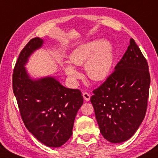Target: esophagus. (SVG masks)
I'll return each instance as SVG.
<instances>
[{
    "label": "esophagus",
    "mask_w": 158,
    "mask_h": 158,
    "mask_svg": "<svg viewBox=\"0 0 158 158\" xmlns=\"http://www.w3.org/2000/svg\"><path fill=\"white\" fill-rule=\"evenodd\" d=\"M82 96H83V98H84L85 100H86V101H88V100H90V98H91V95H90L89 94L87 93V92L83 93Z\"/></svg>",
    "instance_id": "34e87169"
}]
</instances>
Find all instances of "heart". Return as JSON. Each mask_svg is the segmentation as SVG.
Segmentation results:
<instances>
[{
  "label": "heart",
  "instance_id": "heart-1",
  "mask_svg": "<svg viewBox=\"0 0 158 158\" xmlns=\"http://www.w3.org/2000/svg\"><path fill=\"white\" fill-rule=\"evenodd\" d=\"M73 64L85 66L88 77L96 82L105 79L110 74L113 63V51L110 42L106 40H94L74 50L70 55ZM67 77L75 82L82 77L80 73L72 65L64 67Z\"/></svg>",
  "mask_w": 158,
  "mask_h": 158
}]
</instances>
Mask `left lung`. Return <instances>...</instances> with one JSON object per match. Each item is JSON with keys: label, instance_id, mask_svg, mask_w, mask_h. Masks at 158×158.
I'll use <instances>...</instances> for the list:
<instances>
[{"label": "left lung", "instance_id": "left-lung-1", "mask_svg": "<svg viewBox=\"0 0 158 158\" xmlns=\"http://www.w3.org/2000/svg\"><path fill=\"white\" fill-rule=\"evenodd\" d=\"M150 82L148 62L131 38L115 70L91 98L100 131L107 141L120 143L134 134L146 113Z\"/></svg>", "mask_w": 158, "mask_h": 158}]
</instances>
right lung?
Wrapping results in <instances>:
<instances>
[{
  "label": "right lung",
  "instance_id": "obj_1",
  "mask_svg": "<svg viewBox=\"0 0 158 158\" xmlns=\"http://www.w3.org/2000/svg\"><path fill=\"white\" fill-rule=\"evenodd\" d=\"M43 40L31 39L21 51L13 73V90L26 128L48 147H60L70 136L78 110L83 103L80 90L64 87L54 77L36 80L25 64Z\"/></svg>",
  "mask_w": 158,
  "mask_h": 158
}]
</instances>
